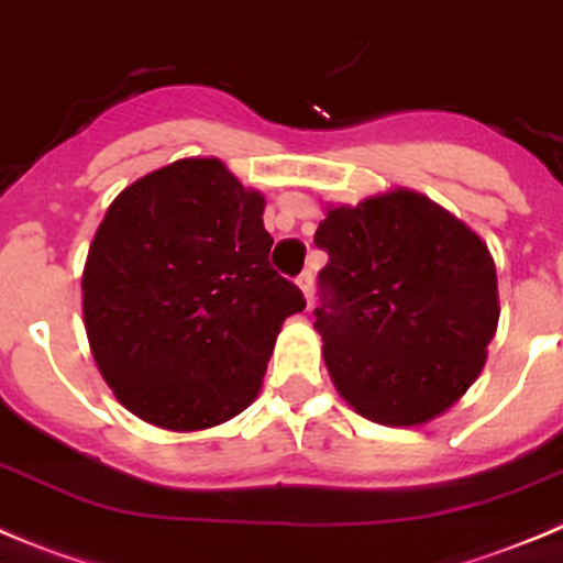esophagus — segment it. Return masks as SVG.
Segmentation results:
<instances>
[{"instance_id":"1","label":"esophagus","mask_w":563,"mask_h":563,"mask_svg":"<svg viewBox=\"0 0 563 563\" xmlns=\"http://www.w3.org/2000/svg\"><path fill=\"white\" fill-rule=\"evenodd\" d=\"M297 286L302 288V294H306V300H308V306H311V300H313V275L311 272H302L300 277H297Z\"/></svg>"}]
</instances>
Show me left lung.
Instances as JSON below:
<instances>
[{"label": "left lung", "mask_w": 563, "mask_h": 563, "mask_svg": "<svg viewBox=\"0 0 563 563\" xmlns=\"http://www.w3.org/2000/svg\"><path fill=\"white\" fill-rule=\"evenodd\" d=\"M313 244V328L339 395L384 427L445 412L477 382L499 322L488 246L412 190L331 207Z\"/></svg>", "instance_id": "1"}]
</instances>
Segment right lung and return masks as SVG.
I'll use <instances>...</instances> for the list:
<instances>
[{
    "label": "right lung",
    "mask_w": 563,
    "mask_h": 563,
    "mask_svg": "<svg viewBox=\"0 0 563 563\" xmlns=\"http://www.w3.org/2000/svg\"><path fill=\"white\" fill-rule=\"evenodd\" d=\"M263 196L219 159H179L111 201L84 269V322L136 418L216 427L255 401L283 319L306 297L269 263Z\"/></svg>",
    "instance_id": "1"
}]
</instances>
